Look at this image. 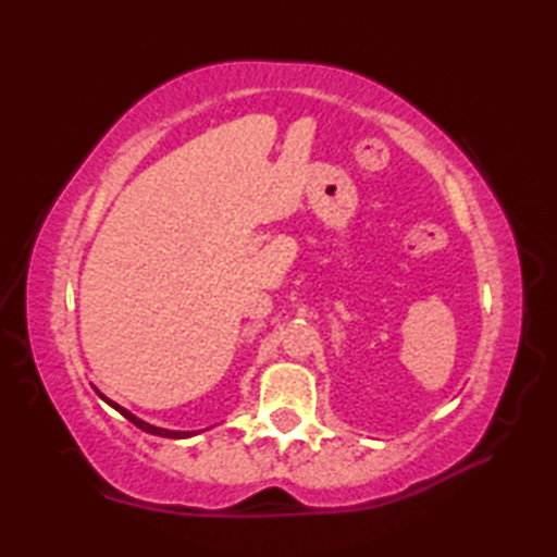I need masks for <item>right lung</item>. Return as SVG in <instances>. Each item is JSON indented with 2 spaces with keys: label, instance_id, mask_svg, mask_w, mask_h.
I'll use <instances>...</instances> for the list:
<instances>
[{
  "label": "right lung",
  "instance_id": "1",
  "mask_svg": "<svg viewBox=\"0 0 557 557\" xmlns=\"http://www.w3.org/2000/svg\"><path fill=\"white\" fill-rule=\"evenodd\" d=\"M98 391V388H96ZM98 395L102 400H106L110 408H115L120 414H125V418L132 422V425H137L139 430H145V432H149V435H157V437H169V440H186V437H194V435H199V430H166V428H157V425H149V422H145L143 418H137V414H132L127 408H122V405H117L115 400H110L108 395H102L100 391H98Z\"/></svg>",
  "mask_w": 557,
  "mask_h": 557
}]
</instances>
